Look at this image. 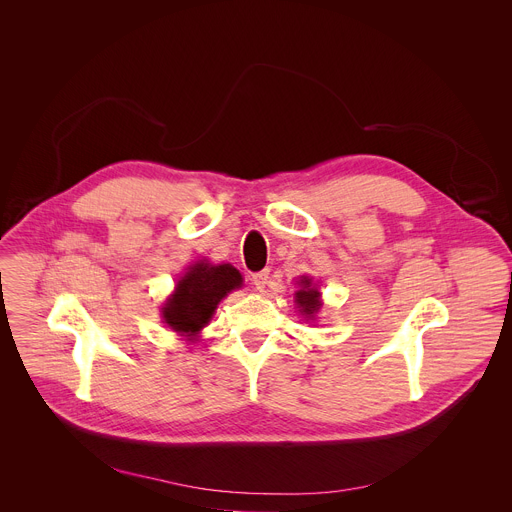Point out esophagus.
I'll use <instances>...</instances> for the list:
<instances>
[{
  "instance_id": "esophagus-1",
  "label": "esophagus",
  "mask_w": 512,
  "mask_h": 512,
  "mask_svg": "<svg viewBox=\"0 0 512 512\" xmlns=\"http://www.w3.org/2000/svg\"><path fill=\"white\" fill-rule=\"evenodd\" d=\"M251 281L255 285L257 291H265L267 283H269V269H263V271H257L251 275Z\"/></svg>"
}]
</instances>
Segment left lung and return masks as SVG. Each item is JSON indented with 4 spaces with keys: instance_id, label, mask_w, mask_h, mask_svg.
Returning <instances> with one entry per match:
<instances>
[{
    "instance_id": "1",
    "label": "left lung",
    "mask_w": 512,
    "mask_h": 512,
    "mask_svg": "<svg viewBox=\"0 0 512 512\" xmlns=\"http://www.w3.org/2000/svg\"><path fill=\"white\" fill-rule=\"evenodd\" d=\"M302 283H304V287L296 294V302H298V306L302 308V312L306 316H314L320 310V306H322L320 304V291L310 285L308 277H304Z\"/></svg>"
}]
</instances>
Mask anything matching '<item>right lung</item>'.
<instances>
[{"label":"right lung","mask_w":512,"mask_h":512,"mask_svg":"<svg viewBox=\"0 0 512 512\" xmlns=\"http://www.w3.org/2000/svg\"><path fill=\"white\" fill-rule=\"evenodd\" d=\"M241 273L225 265L196 263L178 281L174 296L162 308L166 324L180 334L194 336L200 328L208 324L218 302H221L231 289L241 287Z\"/></svg>","instance_id":"add662e5"}]
</instances>
